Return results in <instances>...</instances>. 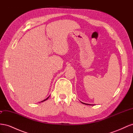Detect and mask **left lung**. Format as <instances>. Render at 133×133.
Returning <instances> with one entry per match:
<instances>
[{
	"mask_svg": "<svg viewBox=\"0 0 133 133\" xmlns=\"http://www.w3.org/2000/svg\"><path fill=\"white\" fill-rule=\"evenodd\" d=\"M83 104H86V105H91V104H85V103H82Z\"/></svg>",
	"mask_w": 133,
	"mask_h": 133,
	"instance_id": "left-lung-1",
	"label": "left lung"
}]
</instances>
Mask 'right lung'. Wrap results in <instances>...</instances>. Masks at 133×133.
<instances>
[{
    "instance_id": "obj_1",
    "label": "right lung",
    "mask_w": 133,
    "mask_h": 133,
    "mask_svg": "<svg viewBox=\"0 0 133 133\" xmlns=\"http://www.w3.org/2000/svg\"><path fill=\"white\" fill-rule=\"evenodd\" d=\"M48 98H49V97H48V98H46V99H45V100H43V101H42V102H44V101H45V100H47V99H48Z\"/></svg>"
}]
</instances>
